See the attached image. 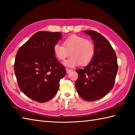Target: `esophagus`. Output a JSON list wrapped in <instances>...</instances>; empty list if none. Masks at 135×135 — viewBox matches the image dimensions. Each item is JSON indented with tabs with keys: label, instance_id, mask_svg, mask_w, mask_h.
<instances>
[{
	"label": "esophagus",
	"instance_id": "34e87169",
	"mask_svg": "<svg viewBox=\"0 0 135 135\" xmlns=\"http://www.w3.org/2000/svg\"><path fill=\"white\" fill-rule=\"evenodd\" d=\"M71 71H73V70H71V69H68V68H66V72L67 73H70Z\"/></svg>",
	"mask_w": 135,
	"mask_h": 135
}]
</instances>
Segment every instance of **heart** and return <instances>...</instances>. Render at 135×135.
<instances>
[{
  "instance_id": "obj_1",
  "label": "heart",
  "mask_w": 135,
  "mask_h": 135,
  "mask_svg": "<svg viewBox=\"0 0 135 135\" xmlns=\"http://www.w3.org/2000/svg\"><path fill=\"white\" fill-rule=\"evenodd\" d=\"M53 52L60 60H64L70 53L71 57L64 61L63 64L68 67H74L81 64H88L94 57L95 47L94 43L89 40L72 35L65 40L63 45L54 44Z\"/></svg>"
}]
</instances>
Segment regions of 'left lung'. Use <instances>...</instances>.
I'll use <instances>...</instances> for the list:
<instances>
[{"instance_id":"8db88e82","label":"left lung","mask_w":135,"mask_h":135,"mask_svg":"<svg viewBox=\"0 0 135 135\" xmlns=\"http://www.w3.org/2000/svg\"><path fill=\"white\" fill-rule=\"evenodd\" d=\"M84 33L94 41L95 54L90 63L83 69H78L75 87L78 94L87 101L104 97L112 89L118 66L114 50L107 40L95 31Z\"/></svg>"}]
</instances>
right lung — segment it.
I'll list each match as a JSON object with an SVG mask.
<instances>
[{
	"mask_svg": "<svg viewBox=\"0 0 135 135\" xmlns=\"http://www.w3.org/2000/svg\"><path fill=\"white\" fill-rule=\"evenodd\" d=\"M60 32L40 31L18 50L14 70L18 85L26 96L38 102L57 94L65 68L55 57L53 47L62 38Z\"/></svg>",
	"mask_w": 135,
	"mask_h": 135,
	"instance_id": "obj_1",
	"label": "right lung"
}]
</instances>
